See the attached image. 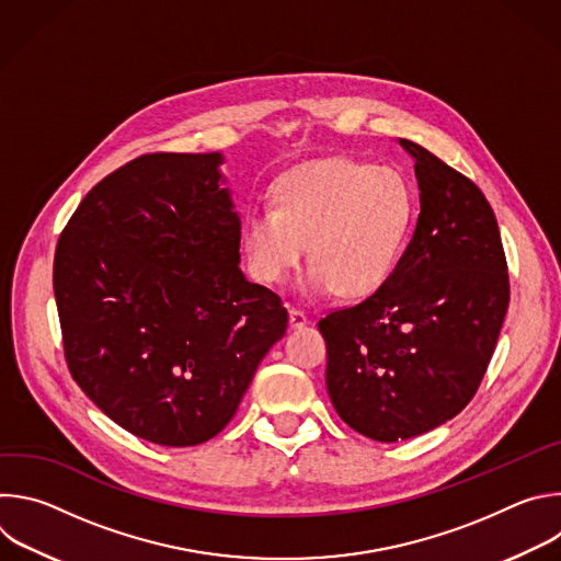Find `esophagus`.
<instances>
[{
    "mask_svg": "<svg viewBox=\"0 0 561 561\" xmlns=\"http://www.w3.org/2000/svg\"><path fill=\"white\" fill-rule=\"evenodd\" d=\"M288 314H290V319H288L290 329H301V327H306V324H308V314H306L304 310H299V308H290V310H288Z\"/></svg>",
    "mask_w": 561,
    "mask_h": 561,
    "instance_id": "1",
    "label": "esophagus"
}]
</instances>
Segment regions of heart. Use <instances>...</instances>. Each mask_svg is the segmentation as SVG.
Wrapping results in <instances>:
<instances>
[{"mask_svg": "<svg viewBox=\"0 0 561 561\" xmlns=\"http://www.w3.org/2000/svg\"><path fill=\"white\" fill-rule=\"evenodd\" d=\"M409 182L392 169L346 157L312 159L286 171L271 188V206L242 224V251L253 279L284 284L304 262L306 295L359 299L394 273L413 224Z\"/></svg>", "mask_w": 561, "mask_h": 561, "instance_id": "b5f03b06", "label": "heart"}]
</instances>
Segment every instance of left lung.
I'll list each match as a JSON object with an SVG mask.
<instances>
[{
    "instance_id": "1",
    "label": "left lung",
    "mask_w": 561,
    "mask_h": 561,
    "mask_svg": "<svg viewBox=\"0 0 561 561\" xmlns=\"http://www.w3.org/2000/svg\"><path fill=\"white\" fill-rule=\"evenodd\" d=\"M415 157L422 213L390 279L319 319L337 415L375 442L411 439L466 409L491 364L508 299L495 213L431 150Z\"/></svg>"
}]
</instances>
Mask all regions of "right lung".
<instances>
[{
	"label": "right lung",
	"mask_w": 561,
	"mask_h": 561,
	"mask_svg": "<svg viewBox=\"0 0 561 561\" xmlns=\"http://www.w3.org/2000/svg\"><path fill=\"white\" fill-rule=\"evenodd\" d=\"M219 152H148L106 175L59 234L53 288L77 386L128 433L195 446L234 415L288 312L239 271Z\"/></svg>",
	"instance_id": "add662e5"
}]
</instances>
